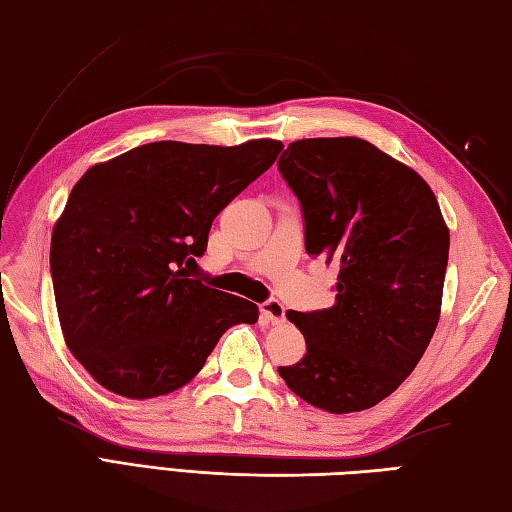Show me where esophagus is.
I'll use <instances>...</instances> for the list:
<instances>
[{
	"label": "esophagus",
	"mask_w": 512,
	"mask_h": 512,
	"mask_svg": "<svg viewBox=\"0 0 512 512\" xmlns=\"http://www.w3.org/2000/svg\"><path fill=\"white\" fill-rule=\"evenodd\" d=\"M262 317H264L268 323L281 325V323L286 321V308L281 306V303H279L277 299H270V301H266L264 306H262Z\"/></svg>",
	"instance_id": "esophagus-1"
}]
</instances>
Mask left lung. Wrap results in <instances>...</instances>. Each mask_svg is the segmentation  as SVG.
Segmentation results:
<instances>
[{"label": "left lung", "mask_w": 512, "mask_h": 512, "mask_svg": "<svg viewBox=\"0 0 512 512\" xmlns=\"http://www.w3.org/2000/svg\"><path fill=\"white\" fill-rule=\"evenodd\" d=\"M279 171L301 202L306 253L339 264L334 306L286 312L306 354L279 376L312 407L369 409L394 394L436 332L449 226L429 184L363 138L295 140Z\"/></svg>", "instance_id": "1"}]
</instances>
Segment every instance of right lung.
<instances>
[{"mask_svg": "<svg viewBox=\"0 0 512 512\" xmlns=\"http://www.w3.org/2000/svg\"><path fill=\"white\" fill-rule=\"evenodd\" d=\"M273 138L235 147L140 145L83 173L52 228L63 341L112 394L167 396L198 376L257 306L191 279L211 224L277 160Z\"/></svg>", "mask_w": 512, "mask_h": 512, "instance_id": "obj_1", "label": "right lung"}]
</instances>
